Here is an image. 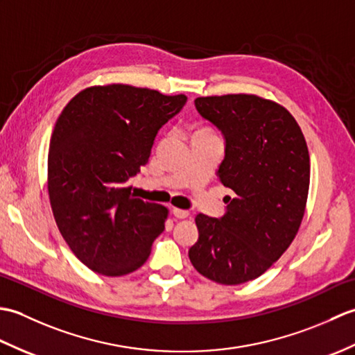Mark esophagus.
<instances>
[{
  "label": "esophagus",
  "mask_w": 355,
  "mask_h": 355,
  "mask_svg": "<svg viewBox=\"0 0 355 355\" xmlns=\"http://www.w3.org/2000/svg\"><path fill=\"white\" fill-rule=\"evenodd\" d=\"M172 214H173V216L180 218V220H184V218L189 216V212H187V210L178 209V207H172Z\"/></svg>",
  "instance_id": "34e87169"
}]
</instances>
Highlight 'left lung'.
<instances>
[{
	"label": "left lung",
	"instance_id": "obj_1",
	"mask_svg": "<svg viewBox=\"0 0 355 355\" xmlns=\"http://www.w3.org/2000/svg\"><path fill=\"white\" fill-rule=\"evenodd\" d=\"M195 107L225 139L220 182L235 192L223 218L197 215L189 259L223 285L259 277L296 238L310 187V154L288 110L256 94L197 97Z\"/></svg>",
	"mask_w": 355,
	"mask_h": 355
}]
</instances>
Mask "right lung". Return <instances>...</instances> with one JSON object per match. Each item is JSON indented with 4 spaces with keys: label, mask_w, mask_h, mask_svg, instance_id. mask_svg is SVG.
Instances as JSON below:
<instances>
[{
    "label": "right lung",
    "mask_w": 355,
    "mask_h": 355,
    "mask_svg": "<svg viewBox=\"0 0 355 355\" xmlns=\"http://www.w3.org/2000/svg\"><path fill=\"white\" fill-rule=\"evenodd\" d=\"M186 101L125 84L96 85L58 117L47 173L53 216L71 252L96 273H132L164 230L168 207L134 198L125 183L148 163L158 130Z\"/></svg>",
    "instance_id": "right-lung-1"
}]
</instances>
